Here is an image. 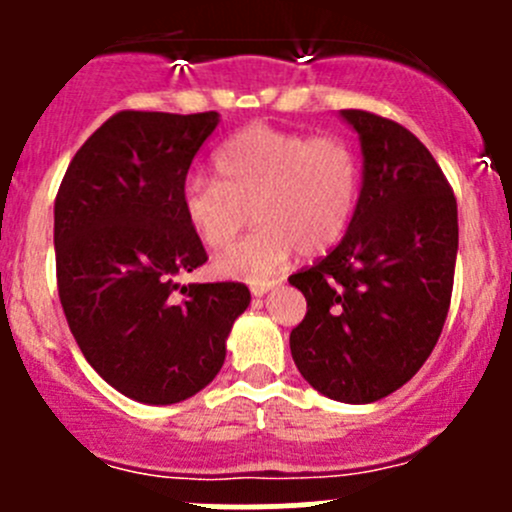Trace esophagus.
I'll return each mask as SVG.
<instances>
[{
  "instance_id": "1",
  "label": "esophagus",
  "mask_w": 512,
  "mask_h": 512,
  "mask_svg": "<svg viewBox=\"0 0 512 512\" xmlns=\"http://www.w3.org/2000/svg\"><path fill=\"white\" fill-rule=\"evenodd\" d=\"M277 285V280H260V282H250V292L255 294V297H262V294L270 292L272 287Z\"/></svg>"
}]
</instances>
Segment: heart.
Instances as JSON below:
<instances>
[{
  "label": "heart",
  "instance_id": "obj_1",
  "mask_svg": "<svg viewBox=\"0 0 512 512\" xmlns=\"http://www.w3.org/2000/svg\"><path fill=\"white\" fill-rule=\"evenodd\" d=\"M359 156L339 136L247 126L215 153V178L183 188V215L210 250L227 247L255 218L260 227L215 260L220 275L260 280L297 247L322 255L349 230L359 203Z\"/></svg>",
  "mask_w": 512,
  "mask_h": 512
}]
</instances>
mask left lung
I'll list each match as a JSON object with an SVG mask.
<instances>
[{"instance_id": "obj_1", "label": "left lung", "mask_w": 512, "mask_h": 512, "mask_svg": "<svg viewBox=\"0 0 512 512\" xmlns=\"http://www.w3.org/2000/svg\"><path fill=\"white\" fill-rule=\"evenodd\" d=\"M342 116L361 138L364 185L342 242L289 277L307 299L289 349L319 394L371 404L401 389L441 337L458 208L441 165L409 128L359 108Z\"/></svg>"}]
</instances>
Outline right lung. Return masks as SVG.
<instances>
[{
    "label": "right lung",
    "mask_w": 512,
    "mask_h": 512,
    "mask_svg": "<svg viewBox=\"0 0 512 512\" xmlns=\"http://www.w3.org/2000/svg\"><path fill=\"white\" fill-rule=\"evenodd\" d=\"M218 113L118 111L66 168L54 203L56 287L76 344L141 404H178L215 379L242 282L175 277L208 262L183 215L190 163Z\"/></svg>",
    "instance_id": "add662e5"
}]
</instances>
